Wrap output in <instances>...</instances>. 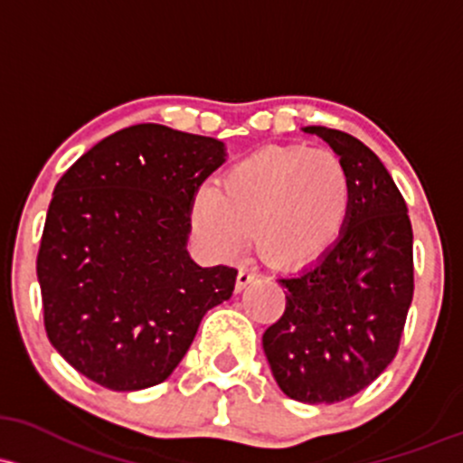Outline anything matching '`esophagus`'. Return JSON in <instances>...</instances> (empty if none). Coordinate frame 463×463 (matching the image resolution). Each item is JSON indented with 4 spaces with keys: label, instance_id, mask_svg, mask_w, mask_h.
I'll use <instances>...</instances> for the list:
<instances>
[{
    "label": "esophagus",
    "instance_id": "esophagus-1",
    "mask_svg": "<svg viewBox=\"0 0 463 463\" xmlns=\"http://www.w3.org/2000/svg\"><path fill=\"white\" fill-rule=\"evenodd\" d=\"M252 281H255V272L248 270V268H240V272H237V283H235L237 289H240V292H241V289L246 288L248 283H252Z\"/></svg>",
    "mask_w": 463,
    "mask_h": 463
}]
</instances>
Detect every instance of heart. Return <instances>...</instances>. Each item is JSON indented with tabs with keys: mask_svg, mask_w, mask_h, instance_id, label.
<instances>
[{
	"mask_svg": "<svg viewBox=\"0 0 463 463\" xmlns=\"http://www.w3.org/2000/svg\"><path fill=\"white\" fill-rule=\"evenodd\" d=\"M352 184L332 151L263 149L223 171L215 189L191 208L195 240L217 257H232L252 240L277 268L317 261L349 220Z\"/></svg>",
	"mask_w": 463,
	"mask_h": 463,
	"instance_id": "b5f03b06",
	"label": "heart"
}]
</instances>
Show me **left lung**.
Returning <instances> with one entry per match:
<instances>
[{
    "instance_id": "obj_1",
    "label": "left lung",
    "mask_w": 463,
    "mask_h": 463,
    "mask_svg": "<svg viewBox=\"0 0 463 463\" xmlns=\"http://www.w3.org/2000/svg\"><path fill=\"white\" fill-rule=\"evenodd\" d=\"M340 157L352 184L343 232L314 266L279 279L286 312L263 352L288 398L343 402L395 358L413 301V231L402 193L380 157L354 136L303 127Z\"/></svg>"
}]
</instances>
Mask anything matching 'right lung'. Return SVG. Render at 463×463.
Here are the masks:
<instances>
[{
    "mask_svg": "<svg viewBox=\"0 0 463 463\" xmlns=\"http://www.w3.org/2000/svg\"><path fill=\"white\" fill-rule=\"evenodd\" d=\"M226 162L222 140L145 123L94 145L54 186L37 277L50 343L91 383H165L237 270L202 268L186 241L195 193Z\"/></svg>",
    "mask_w": 463,
    "mask_h": 463,
    "instance_id": "obj_1",
    "label": "right lung"
}]
</instances>
